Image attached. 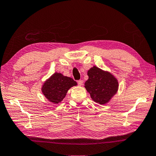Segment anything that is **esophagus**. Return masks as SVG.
I'll use <instances>...</instances> for the list:
<instances>
[{
  "label": "esophagus",
  "mask_w": 156,
  "mask_h": 156,
  "mask_svg": "<svg viewBox=\"0 0 156 156\" xmlns=\"http://www.w3.org/2000/svg\"><path fill=\"white\" fill-rule=\"evenodd\" d=\"M77 83H78L79 86H83V80H79V81H77Z\"/></svg>",
  "instance_id": "esophagus-1"
}]
</instances>
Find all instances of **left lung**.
Listing matches in <instances>:
<instances>
[{
    "instance_id": "obj_1",
    "label": "left lung",
    "mask_w": 156,
    "mask_h": 156,
    "mask_svg": "<svg viewBox=\"0 0 156 156\" xmlns=\"http://www.w3.org/2000/svg\"><path fill=\"white\" fill-rule=\"evenodd\" d=\"M87 75L88 79L84 87L91 98L100 105L108 103L118 91L117 79L109 71L96 66L87 70Z\"/></svg>"
}]
</instances>
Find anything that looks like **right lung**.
<instances>
[{"label":"right lung","mask_w":156,"mask_h":156,"mask_svg":"<svg viewBox=\"0 0 156 156\" xmlns=\"http://www.w3.org/2000/svg\"><path fill=\"white\" fill-rule=\"evenodd\" d=\"M77 85L71 77L55 72L44 81L41 92L49 102L57 105L64 98L69 89Z\"/></svg>","instance_id":"obj_1"}]
</instances>
